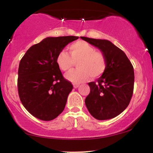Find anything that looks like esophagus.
<instances>
[{"label": "esophagus", "instance_id": "34e87169", "mask_svg": "<svg viewBox=\"0 0 153 153\" xmlns=\"http://www.w3.org/2000/svg\"><path fill=\"white\" fill-rule=\"evenodd\" d=\"M78 86H79V85H78V84H74V85H73V87L75 88V89H76V88H78Z\"/></svg>", "mask_w": 153, "mask_h": 153}]
</instances>
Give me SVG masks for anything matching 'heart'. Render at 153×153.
<instances>
[{"mask_svg":"<svg viewBox=\"0 0 153 153\" xmlns=\"http://www.w3.org/2000/svg\"><path fill=\"white\" fill-rule=\"evenodd\" d=\"M70 54L62 51L57 55L56 63L62 71L69 72L78 62V70L66 75L67 80L74 83H79L89 79L90 76L96 78L102 75L107 68L105 55L96 51L89 43L78 41L69 47Z\"/></svg>","mask_w":153,"mask_h":153,"instance_id":"heart-1","label":"heart"}]
</instances>
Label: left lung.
<instances>
[{
    "instance_id": "1",
    "label": "left lung",
    "mask_w": 153,
    "mask_h": 153,
    "mask_svg": "<svg viewBox=\"0 0 153 153\" xmlns=\"http://www.w3.org/2000/svg\"><path fill=\"white\" fill-rule=\"evenodd\" d=\"M81 38L99 48L107 59V68L102 76L89 83L86 108L97 120L112 119L120 114L131 102L134 87L133 67L125 53L108 40Z\"/></svg>"
}]
</instances>
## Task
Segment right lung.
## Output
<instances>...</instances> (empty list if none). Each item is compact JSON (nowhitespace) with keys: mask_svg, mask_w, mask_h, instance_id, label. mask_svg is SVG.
I'll return each instance as SVG.
<instances>
[{"mask_svg":"<svg viewBox=\"0 0 153 153\" xmlns=\"http://www.w3.org/2000/svg\"><path fill=\"white\" fill-rule=\"evenodd\" d=\"M78 36L48 37L31 46L19 64L17 88L22 104L44 121L56 118L65 107L73 86L56 63L59 53Z\"/></svg>","mask_w":153,"mask_h":153,"instance_id":"add662e5","label":"right lung"}]
</instances>
